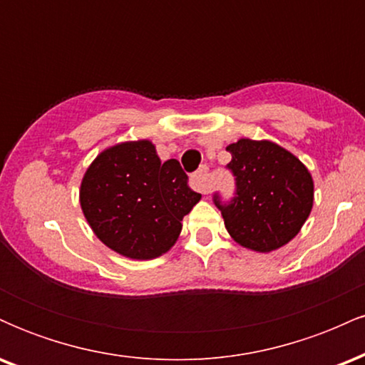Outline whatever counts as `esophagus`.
Masks as SVG:
<instances>
[{"label": "esophagus", "instance_id": "34e87169", "mask_svg": "<svg viewBox=\"0 0 365 365\" xmlns=\"http://www.w3.org/2000/svg\"><path fill=\"white\" fill-rule=\"evenodd\" d=\"M192 185H194L195 190L202 192V194L211 192V180H209V168L206 165L200 166L199 171L192 175Z\"/></svg>", "mask_w": 365, "mask_h": 365}]
</instances>
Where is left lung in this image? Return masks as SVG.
I'll return each instance as SVG.
<instances>
[{
    "label": "left lung",
    "mask_w": 365,
    "mask_h": 365,
    "mask_svg": "<svg viewBox=\"0 0 365 365\" xmlns=\"http://www.w3.org/2000/svg\"><path fill=\"white\" fill-rule=\"evenodd\" d=\"M235 177V195L216 207L233 240L255 252H271L300 232L314 202L309 170L287 149L269 140L240 139L226 148Z\"/></svg>",
    "instance_id": "left-lung-1"
}]
</instances>
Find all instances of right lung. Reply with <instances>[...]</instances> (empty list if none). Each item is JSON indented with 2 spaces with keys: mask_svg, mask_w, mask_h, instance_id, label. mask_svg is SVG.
I'll return each mask as SVG.
<instances>
[{
  "mask_svg": "<svg viewBox=\"0 0 365 365\" xmlns=\"http://www.w3.org/2000/svg\"><path fill=\"white\" fill-rule=\"evenodd\" d=\"M177 159L161 163L149 140L123 142L92 161L81 185V206L92 232L130 259L168 252L183 216L200 200Z\"/></svg>",
  "mask_w": 365,
  "mask_h": 365,
  "instance_id": "1",
  "label": "right lung"
}]
</instances>
